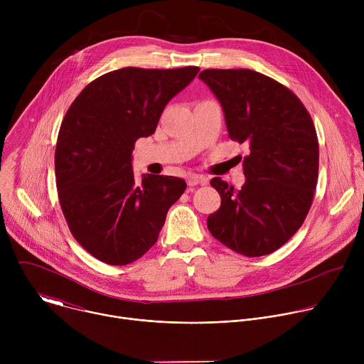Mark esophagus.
<instances>
[{"mask_svg": "<svg viewBox=\"0 0 364 364\" xmlns=\"http://www.w3.org/2000/svg\"><path fill=\"white\" fill-rule=\"evenodd\" d=\"M205 183H207V180L204 177L198 176V174H190L187 177V184L190 187H194V186H198V184H205Z\"/></svg>", "mask_w": 364, "mask_h": 364, "instance_id": "1", "label": "esophagus"}]
</instances>
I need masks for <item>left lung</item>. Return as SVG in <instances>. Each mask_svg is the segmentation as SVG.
<instances>
[{
    "mask_svg": "<svg viewBox=\"0 0 364 364\" xmlns=\"http://www.w3.org/2000/svg\"><path fill=\"white\" fill-rule=\"evenodd\" d=\"M198 77L219 99L230 139L249 145L246 177L235 190L212 178L222 203L207 218L210 233L229 249L264 256L285 245L304 223L318 180V138L298 96L249 69H207Z\"/></svg>",
    "mask_w": 364,
    "mask_h": 364,
    "instance_id": "left-lung-1",
    "label": "left lung"
}]
</instances>
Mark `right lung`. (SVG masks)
I'll list each match as a JSON object with an SVG mask.
<instances>
[{
    "mask_svg": "<svg viewBox=\"0 0 364 364\" xmlns=\"http://www.w3.org/2000/svg\"><path fill=\"white\" fill-rule=\"evenodd\" d=\"M124 68L90 82L62 122L56 155L59 201L73 237L108 265H128L159 239L184 180L134 178L132 149L155 132L167 103L198 73Z\"/></svg>",
    "mask_w": 364,
    "mask_h": 364,
    "instance_id": "1",
    "label": "right lung"
}]
</instances>
